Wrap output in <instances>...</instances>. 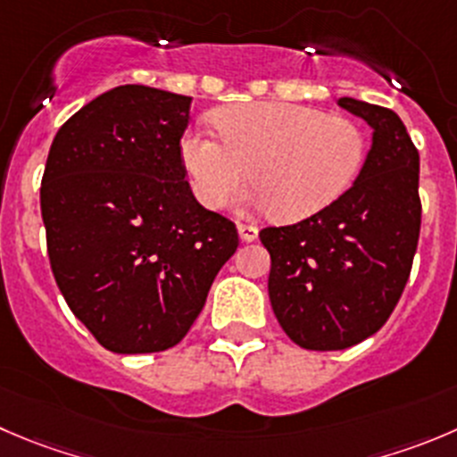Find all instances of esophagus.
Wrapping results in <instances>:
<instances>
[{
  "label": "esophagus",
  "instance_id": "1",
  "mask_svg": "<svg viewBox=\"0 0 457 457\" xmlns=\"http://www.w3.org/2000/svg\"><path fill=\"white\" fill-rule=\"evenodd\" d=\"M256 237H259V229H256L254 225H245V223L238 225V238H241L243 243L256 241Z\"/></svg>",
  "mask_w": 457,
  "mask_h": 457
}]
</instances>
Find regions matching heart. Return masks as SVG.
I'll return each mask as SVG.
<instances>
[{
  "label": "heart",
  "instance_id": "obj_1",
  "mask_svg": "<svg viewBox=\"0 0 457 457\" xmlns=\"http://www.w3.org/2000/svg\"><path fill=\"white\" fill-rule=\"evenodd\" d=\"M214 122L220 138L192 129L180 143L194 194L212 210L232 198L250 170L245 205L290 223L310 219L351 187L364 162L360 127L317 106L250 102L219 111Z\"/></svg>",
  "mask_w": 457,
  "mask_h": 457
}]
</instances>
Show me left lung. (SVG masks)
<instances>
[{"label": "left lung", "instance_id": "left-lung-1", "mask_svg": "<svg viewBox=\"0 0 457 457\" xmlns=\"http://www.w3.org/2000/svg\"><path fill=\"white\" fill-rule=\"evenodd\" d=\"M337 104L373 129L369 156L348 192L310 219L265 228L270 303L295 344L344 351L391 317L418 250L420 154L386 106L355 97Z\"/></svg>", "mask_w": 457, "mask_h": 457}]
</instances>
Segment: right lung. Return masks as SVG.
Masks as SVG:
<instances>
[{
	"instance_id": "right-lung-1",
	"label": "right lung",
	"mask_w": 457,
	"mask_h": 457,
	"mask_svg": "<svg viewBox=\"0 0 457 457\" xmlns=\"http://www.w3.org/2000/svg\"><path fill=\"white\" fill-rule=\"evenodd\" d=\"M189 106L187 96L122 84L73 113L48 152L39 205L53 277L111 353L176 346L238 247L232 220L185 180Z\"/></svg>"
}]
</instances>
